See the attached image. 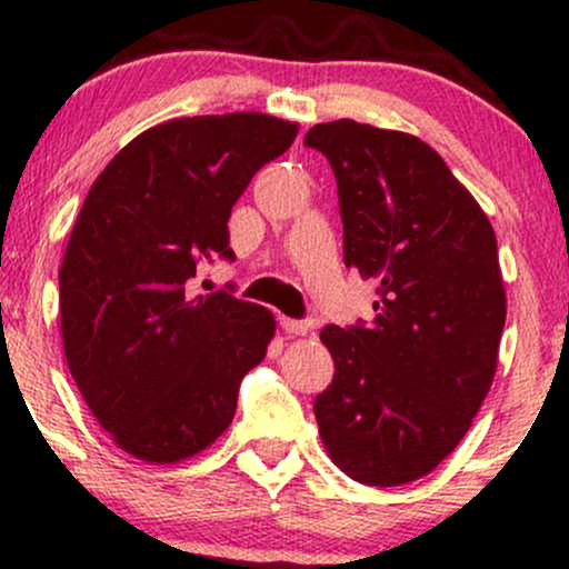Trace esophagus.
I'll return each instance as SVG.
<instances>
[{
    "mask_svg": "<svg viewBox=\"0 0 569 569\" xmlns=\"http://www.w3.org/2000/svg\"><path fill=\"white\" fill-rule=\"evenodd\" d=\"M280 326H283L286 335H291V337L310 335V323H307V321H291V318H283V321H280Z\"/></svg>",
    "mask_w": 569,
    "mask_h": 569,
    "instance_id": "esophagus-1",
    "label": "esophagus"
}]
</instances>
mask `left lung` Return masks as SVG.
I'll list each match as a JSON object with an SVG mask.
<instances>
[{
	"label": "left lung",
	"mask_w": 569,
	"mask_h": 569,
	"mask_svg": "<svg viewBox=\"0 0 569 569\" xmlns=\"http://www.w3.org/2000/svg\"><path fill=\"white\" fill-rule=\"evenodd\" d=\"M331 162L345 264L380 283L369 326H326L335 380L316 398L337 468L369 487L422 479L455 452L481 409L502 326L498 240L433 147L356 120L305 136Z\"/></svg>",
	"instance_id": "left-lung-1"
}]
</instances>
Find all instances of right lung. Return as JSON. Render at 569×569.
I'll use <instances>...</instances> for the list:
<instances>
[{
    "label": "right lung",
    "instance_id": "add662e5",
    "mask_svg": "<svg viewBox=\"0 0 569 569\" xmlns=\"http://www.w3.org/2000/svg\"><path fill=\"white\" fill-rule=\"evenodd\" d=\"M297 122L262 112L179 117L126 143L71 227L61 335L71 377L122 452L173 466L230 428L276 318L219 291L187 297L200 257L232 259V206Z\"/></svg>",
    "mask_w": 569,
    "mask_h": 569
}]
</instances>
